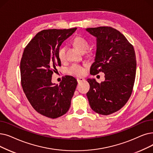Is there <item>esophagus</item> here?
Masks as SVG:
<instances>
[{
	"label": "esophagus",
	"instance_id": "obj_1",
	"mask_svg": "<svg viewBox=\"0 0 153 153\" xmlns=\"http://www.w3.org/2000/svg\"><path fill=\"white\" fill-rule=\"evenodd\" d=\"M77 81L78 83H80V82L85 81V79L84 78H82V77H79V78L77 79Z\"/></svg>",
	"mask_w": 153,
	"mask_h": 153
}]
</instances>
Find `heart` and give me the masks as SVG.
<instances>
[{
    "mask_svg": "<svg viewBox=\"0 0 153 153\" xmlns=\"http://www.w3.org/2000/svg\"><path fill=\"white\" fill-rule=\"evenodd\" d=\"M73 44L82 52H85L89 48V42L85 38L82 36H77L73 40ZM65 46H61L57 51V57L61 62L65 60ZM68 74L76 76H82L85 71L82 65L77 64H72L67 69Z\"/></svg>",
    "mask_w": 153,
    "mask_h": 153,
    "instance_id": "obj_1",
    "label": "heart"
}]
</instances>
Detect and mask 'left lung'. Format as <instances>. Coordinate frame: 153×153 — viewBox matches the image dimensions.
Returning <instances> with one entry per match:
<instances>
[{"label": "left lung", "mask_w": 153, "mask_h": 153, "mask_svg": "<svg viewBox=\"0 0 153 153\" xmlns=\"http://www.w3.org/2000/svg\"><path fill=\"white\" fill-rule=\"evenodd\" d=\"M97 37L95 62L90 73H104L105 81L99 84L88 79L87 97L91 109L98 114L109 115L121 109L130 98L135 81L136 60L132 45L121 33L103 26L86 29Z\"/></svg>", "instance_id": "obj_1"}]
</instances>
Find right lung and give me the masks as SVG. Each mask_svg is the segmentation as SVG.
I'll use <instances>...</instances> for the list:
<instances>
[{
  "label": "right lung",
  "mask_w": 153,
  "mask_h": 153,
  "mask_svg": "<svg viewBox=\"0 0 153 153\" xmlns=\"http://www.w3.org/2000/svg\"><path fill=\"white\" fill-rule=\"evenodd\" d=\"M76 29L41 30L24 50L20 62L22 87L33 108L45 117H61L71 106L77 84L76 79L65 76L59 85L52 83L51 80L56 68L61 66L57 51Z\"/></svg>",
  "instance_id": "right-lung-1"
}]
</instances>
